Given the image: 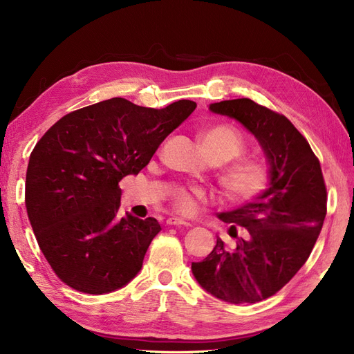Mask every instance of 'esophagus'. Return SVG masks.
I'll use <instances>...</instances> for the list:
<instances>
[{
    "instance_id": "34e87169",
    "label": "esophagus",
    "mask_w": 354,
    "mask_h": 354,
    "mask_svg": "<svg viewBox=\"0 0 354 354\" xmlns=\"http://www.w3.org/2000/svg\"><path fill=\"white\" fill-rule=\"evenodd\" d=\"M166 225H167V226H185V227H189V226H191V223H188V221L182 220V218H179V217H169V218L166 220Z\"/></svg>"
}]
</instances>
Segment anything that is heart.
<instances>
[{
  "label": "heart",
  "mask_w": 354,
  "mask_h": 354,
  "mask_svg": "<svg viewBox=\"0 0 354 354\" xmlns=\"http://www.w3.org/2000/svg\"><path fill=\"white\" fill-rule=\"evenodd\" d=\"M203 147L212 160L225 163L246 151V140L236 128L227 124H217L201 133ZM271 179L268 163L258 157H242L230 162L220 170L218 182L225 197L234 204L250 203L263 194ZM207 200L205 192L198 187H179L172 194L175 212L192 216L201 203Z\"/></svg>",
  "instance_id": "1"
}]
</instances>
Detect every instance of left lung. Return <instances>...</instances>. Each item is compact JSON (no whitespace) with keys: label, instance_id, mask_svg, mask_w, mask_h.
<instances>
[{"label":"left lung","instance_id":"left-lung-1","mask_svg":"<svg viewBox=\"0 0 354 354\" xmlns=\"http://www.w3.org/2000/svg\"><path fill=\"white\" fill-rule=\"evenodd\" d=\"M210 111L251 131L267 154L271 179L254 201L218 214L236 241L217 236L214 250L191 268L213 296L257 304L281 290L309 258L326 214L325 180L309 142L284 115L245 97L212 103Z\"/></svg>","mask_w":354,"mask_h":354}]
</instances>
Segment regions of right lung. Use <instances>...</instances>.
<instances>
[{"instance_id":"1","label":"right lung","mask_w":354,"mask_h":354,"mask_svg":"<svg viewBox=\"0 0 354 354\" xmlns=\"http://www.w3.org/2000/svg\"><path fill=\"white\" fill-rule=\"evenodd\" d=\"M195 108L192 100L153 109L112 97L62 116L36 142L26 172V210L62 283L103 295L137 276L160 225L118 213V184L146 167Z\"/></svg>"}]
</instances>
